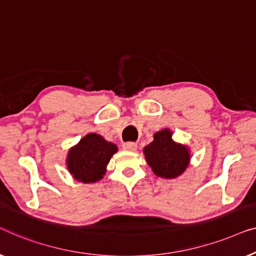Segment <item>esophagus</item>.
I'll list each match as a JSON object with an SVG mask.
<instances>
[{
    "mask_svg": "<svg viewBox=\"0 0 256 256\" xmlns=\"http://www.w3.org/2000/svg\"><path fill=\"white\" fill-rule=\"evenodd\" d=\"M136 147H138V145H136V142H125L123 145V148L125 150H130V152H133V150H136Z\"/></svg>",
    "mask_w": 256,
    "mask_h": 256,
    "instance_id": "1",
    "label": "esophagus"
}]
</instances>
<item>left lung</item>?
Masks as SVG:
<instances>
[{"label":"left lung","mask_w":256,"mask_h":256,"mask_svg":"<svg viewBox=\"0 0 256 256\" xmlns=\"http://www.w3.org/2000/svg\"><path fill=\"white\" fill-rule=\"evenodd\" d=\"M172 131L162 128L154 133L153 142L144 147L147 164L156 176L172 180L181 176L189 167L192 154L184 144L172 140Z\"/></svg>","instance_id":"8db88e82"}]
</instances>
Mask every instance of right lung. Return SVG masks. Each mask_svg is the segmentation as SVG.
<instances>
[{
  "label": "right lung",
  "mask_w": 256,
  "mask_h": 256,
  "mask_svg": "<svg viewBox=\"0 0 256 256\" xmlns=\"http://www.w3.org/2000/svg\"><path fill=\"white\" fill-rule=\"evenodd\" d=\"M118 147L97 133H88L67 153L66 166L78 182L95 183L106 175V166Z\"/></svg>",
  "instance_id": "right-lung-1"
}]
</instances>
